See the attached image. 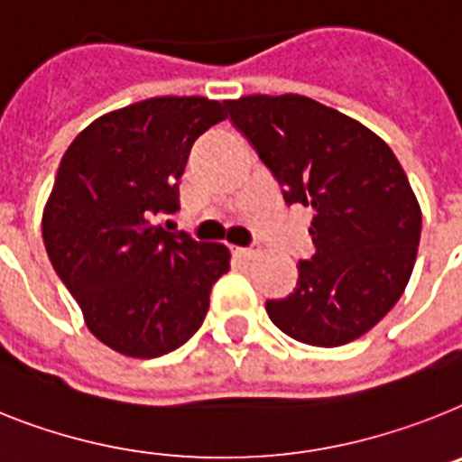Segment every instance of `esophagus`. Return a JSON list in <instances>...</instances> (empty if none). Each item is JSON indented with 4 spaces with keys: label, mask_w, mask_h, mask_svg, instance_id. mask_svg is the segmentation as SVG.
<instances>
[{
    "label": "esophagus",
    "mask_w": 462,
    "mask_h": 462,
    "mask_svg": "<svg viewBox=\"0 0 462 462\" xmlns=\"http://www.w3.org/2000/svg\"><path fill=\"white\" fill-rule=\"evenodd\" d=\"M235 254H237L239 258H244V261H251V258H255V255L261 254V249H258V246H249V249H242V246H237V249H235Z\"/></svg>",
    "instance_id": "34e87169"
}]
</instances>
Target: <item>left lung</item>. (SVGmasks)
Segmentation results:
<instances>
[{
    "label": "left lung",
    "mask_w": 462,
    "mask_h": 462,
    "mask_svg": "<svg viewBox=\"0 0 462 462\" xmlns=\"http://www.w3.org/2000/svg\"><path fill=\"white\" fill-rule=\"evenodd\" d=\"M284 189L312 208L315 254L296 289L267 300L277 328L317 347L359 338L394 308L416 265L422 213L381 135L298 93L223 103Z\"/></svg>",
    "instance_id": "left-lung-1"
}]
</instances>
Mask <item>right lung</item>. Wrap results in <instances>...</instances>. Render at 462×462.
<instances>
[{"label": "right lung", "mask_w": 462, "mask_h": 462, "mask_svg": "<svg viewBox=\"0 0 462 462\" xmlns=\"http://www.w3.org/2000/svg\"><path fill=\"white\" fill-rule=\"evenodd\" d=\"M225 117L204 96L147 98L88 124L60 159L42 216L46 254L88 331L119 355L152 359L188 343L230 270L225 244L152 225L178 208L192 143Z\"/></svg>", "instance_id": "add662e5"}]
</instances>
